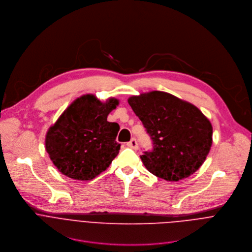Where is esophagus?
I'll return each mask as SVG.
<instances>
[{
  "label": "esophagus",
  "mask_w": 252,
  "mask_h": 252,
  "mask_svg": "<svg viewBox=\"0 0 252 252\" xmlns=\"http://www.w3.org/2000/svg\"><path fill=\"white\" fill-rule=\"evenodd\" d=\"M127 146H128L129 148L134 149V150H137V149H138V143H137L136 139H134V138H133L130 142H128V143H127Z\"/></svg>",
  "instance_id": "obj_1"
}]
</instances>
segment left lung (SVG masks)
<instances>
[{"instance_id":"left-lung-1","label":"left lung","mask_w":252,"mask_h":252,"mask_svg":"<svg viewBox=\"0 0 252 252\" xmlns=\"http://www.w3.org/2000/svg\"><path fill=\"white\" fill-rule=\"evenodd\" d=\"M128 103L154 142V150L141 156L151 173L175 182L199 169L212 147L213 127L198 107L158 91L132 95Z\"/></svg>"}]
</instances>
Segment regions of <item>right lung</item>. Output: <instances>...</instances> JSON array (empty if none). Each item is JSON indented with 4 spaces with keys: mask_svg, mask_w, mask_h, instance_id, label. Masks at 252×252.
Returning a JSON list of instances; mask_svg holds the SVG:
<instances>
[{
    "mask_svg": "<svg viewBox=\"0 0 252 252\" xmlns=\"http://www.w3.org/2000/svg\"><path fill=\"white\" fill-rule=\"evenodd\" d=\"M119 99L99 100L87 94L76 98L49 127L45 149L56 168L76 180H91L106 170L118 155L119 125L108 114Z\"/></svg>",
    "mask_w": 252,
    "mask_h": 252,
    "instance_id": "obj_1",
    "label": "right lung"
}]
</instances>
